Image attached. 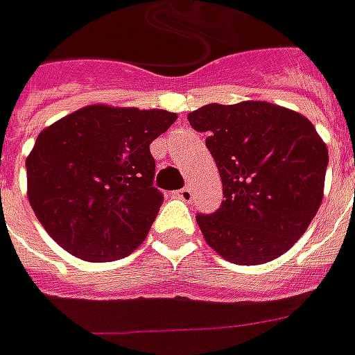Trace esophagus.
I'll list each match as a JSON object with an SVG mask.
<instances>
[{
  "mask_svg": "<svg viewBox=\"0 0 355 355\" xmlns=\"http://www.w3.org/2000/svg\"><path fill=\"white\" fill-rule=\"evenodd\" d=\"M178 196H180L181 200H183V202H191V200H193V187H183V189H180V191H178Z\"/></svg>",
  "mask_w": 355,
  "mask_h": 355,
  "instance_id": "obj_1",
  "label": "esophagus"
}]
</instances>
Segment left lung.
Here are the masks:
<instances>
[{"label": "left lung", "instance_id": "8db88e82", "mask_svg": "<svg viewBox=\"0 0 355 355\" xmlns=\"http://www.w3.org/2000/svg\"><path fill=\"white\" fill-rule=\"evenodd\" d=\"M206 132L225 200L196 215L206 243L239 266L275 260L305 234L322 198L326 142L300 112L268 101L206 105L187 116Z\"/></svg>", "mask_w": 355, "mask_h": 355}]
</instances>
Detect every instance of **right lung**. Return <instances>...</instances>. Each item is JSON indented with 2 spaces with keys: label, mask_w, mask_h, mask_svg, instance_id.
<instances>
[{
  "label": "right lung",
  "mask_w": 355,
  "mask_h": 355,
  "mask_svg": "<svg viewBox=\"0 0 355 355\" xmlns=\"http://www.w3.org/2000/svg\"><path fill=\"white\" fill-rule=\"evenodd\" d=\"M175 119L159 108L89 105L42 129L26 170L29 204L48 236L86 262L138 249L164 200L149 144Z\"/></svg>",
  "instance_id": "1"
}]
</instances>
